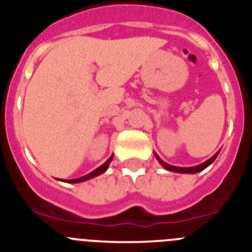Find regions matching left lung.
<instances>
[{"mask_svg": "<svg viewBox=\"0 0 252 252\" xmlns=\"http://www.w3.org/2000/svg\"><path fill=\"white\" fill-rule=\"evenodd\" d=\"M217 155H218V153H216L215 155L211 158V159H208L207 161H204L203 164H199V165H197V166H190V168H180V166H174V165H170V164H166V162L162 161V160L158 157L157 153H155V157H157L158 161H159L160 164H161V165L166 169V170L174 171V173H184V174H195V173H198V171H202L203 169H206L207 166L211 165V164L215 161L216 158H217Z\"/></svg>", "mask_w": 252, "mask_h": 252, "instance_id": "left-lung-1", "label": "left lung"}]
</instances>
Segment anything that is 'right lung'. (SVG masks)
Returning <instances> with one entry per match:
<instances>
[{
  "instance_id": "right-lung-1",
  "label": "right lung",
  "mask_w": 252,
  "mask_h": 252,
  "mask_svg": "<svg viewBox=\"0 0 252 252\" xmlns=\"http://www.w3.org/2000/svg\"><path fill=\"white\" fill-rule=\"evenodd\" d=\"M113 159V155H111V158L108 160H107L106 162H104L103 165H101L99 168L94 169L93 171H91L90 174L84 175V177L82 178H78V179H70V180H63V182H66V183H81V182H84V180H88V179H92V178L97 177V175L102 174V173H104V171L107 170V168H108V165H110V162L112 161ZM62 180V179H60Z\"/></svg>"
}]
</instances>
